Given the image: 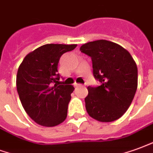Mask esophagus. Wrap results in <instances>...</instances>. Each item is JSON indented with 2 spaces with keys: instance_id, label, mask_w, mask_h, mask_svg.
<instances>
[{
  "instance_id": "obj_1",
  "label": "esophagus",
  "mask_w": 153,
  "mask_h": 153,
  "mask_svg": "<svg viewBox=\"0 0 153 153\" xmlns=\"http://www.w3.org/2000/svg\"><path fill=\"white\" fill-rule=\"evenodd\" d=\"M82 86V84H80V83H74V88H80Z\"/></svg>"
}]
</instances>
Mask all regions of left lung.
Returning a JSON list of instances; mask_svg holds the SVG:
<instances>
[{"instance_id": "left-lung-1", "label": "left lung", "mask_w": 153, "mask_h": 153, "mask_svg": "<svg viewBox=\"0 0 153 153\" xmlns=\"http://www.w3.org/2000/svg\"><path fill=\"white\" fill-rule=\"evenodd\" d=\"M91 57L93 76L100 85L88 87L85 106L94 119L109 123L125 114L134 99L138 69L127 50L111 41L100 39L81 46Z\"/></svg>"}]
</instances>
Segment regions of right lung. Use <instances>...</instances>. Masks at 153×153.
I'll return each mask as SVG.
<instances>
[{"label": "right lung", "instance_id": "right-lung-1", "mask_svg": "<svg viewBox=\"0 0 153 153\" xmlns=\"http://www.w3.org/2000/svg\"><path fill=\"white\" fill-rule=\"evenodd\" d=\"M76 45L48 44L31 52L17 74V91L25 111L39 125L55 126L64 122L73 92L72 85L59 82L57 65L61 56Z\"/></svg>", "mask_w": 153, "mask_h": 153}]
</instances>
